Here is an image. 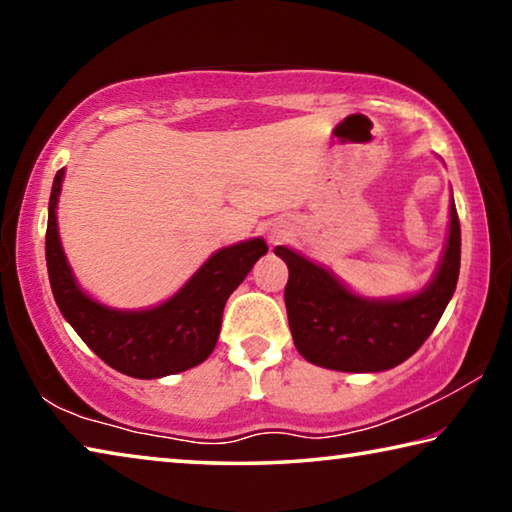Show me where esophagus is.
Here are the masks:
<instances>
[{
	"mask_svg": "<svg viewBox=\"0 0 512 512\" xmlns=\"http://www.w3.org/2000/svg\"><path fill=\"white\" fill-rule=\"evenodd\" d=\"M284 237H287V230H282V228L268 230V239H271V244H277V241H282Z\"/></svg>",
	"mask_w": 512,
	"mask_h": 512,
	"instance_id": "obj_1",
	"label": "esophagus"
}]
</instances>
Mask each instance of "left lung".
Here are the masks:
<instances>
[{"label": "left lung", "mask_w": 512, "mask_h": 512, "mask_svg": "<svg viewBox=\"0 0 512 512\" xmlns=\"http://www.w3.org/2000/svg\"><path fill=\"white\" fill-rule=\"evenodd\" d=\"M275 255L289 266L284 302L302 357L339 372H381L418 352L452 300L461 268V223L452 198L436 273L427 287L402 298L359 296L329 268L287 246H275Z\"/></svg>", "instance_id": "obj_1"}]
</instances>
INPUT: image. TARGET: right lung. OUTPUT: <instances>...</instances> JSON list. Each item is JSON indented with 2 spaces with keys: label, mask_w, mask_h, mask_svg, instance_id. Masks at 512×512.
I'll use <instances>...</instances> for the list:
<instances>
[{
  "label": "right lung",
  "mask_w": 512,
  "mask_h": 512,
  "mask_svg": "<svg viewBox=\"0 0 512 512\" xmlns=\"http://www.w3.org/2000/svg\"><path fill=\"white\" fill-rule=\"evenodd\" d=\"M65 169L51 185L47 219V271L60 314L110 368L135 379L176 375L210 357L221 332L223 307L259 257L262 237L221 248L169 300L146 309H115L94 300L76 282L60 244L58 196Z\"/></svg>",
  "instance_id": "add662e5"
}]
</instances>
